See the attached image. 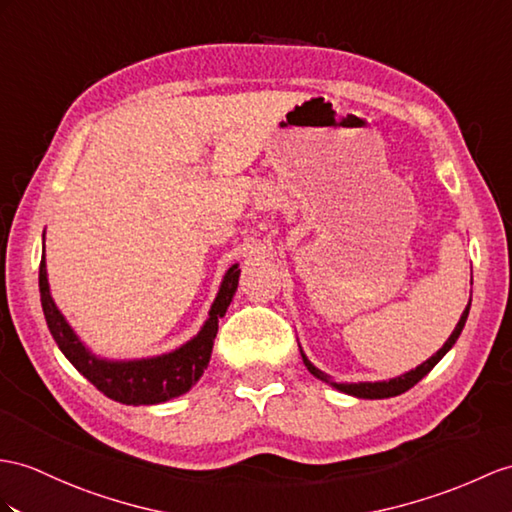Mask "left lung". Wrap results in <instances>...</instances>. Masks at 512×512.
I'll return each instance as SVG.
<instances>
[{
	"instance_id": "obj_1",
	"label": "left lung",
	"mask_w": 512,
	"mask_h": 512,
	"mask_svg": "<svg viewBox=\"0 0 512 512\" xmlns=\"http://www.w3.org/2000/svg\"><path fill=\"white\" fill-rule=\"evenodd\" d=\"M469 308H471V297H469L467 308L463 310V315H460V319H458V323H456L454 332L450 334V339H447V341L443 343L441 350L436 352V354H432L428 360H423V363H421L419 367L410 369V371L402 373V376H397V378L378 380V382H334V380H330V376H326V373H323L321 369H317L313 363H310L302 347H299V354H302V360H304V365L308 367V371L313 373L315 378H319L321 382H326V384L334 386L336 391L347 393V395H354V397H358V400H384V397H395V395L406 393L408 389H413V386H415L423 376H428V373L434 369V365L439 363V360H441L447 352H450L452 347H454V343L458 341V336H460V332H463L465 321H467V317H469Z\"/></svg>"
}]
</instances>
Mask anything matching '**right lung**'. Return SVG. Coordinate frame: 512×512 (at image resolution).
<instances>
[{
	"label": "right lung",
	"instance_id": "right-lung-1",
	"mask_svg": "<svg viewBox=\"0 0 512 512\" xmlns=\"http://www.w3.org/2000/svg\"><path fill=\"white\" fill-rule=\"evenodd\" d=\"M239 276V263H234L221 280L219 293L208 310V319L204 321L202 330L191 341L176 347L173 352L134 360H110L97 356L73 332L65 315L58 310L52 291H49L45 265V234L43 260L39 269V291L47 328L69 363L106 397H110V400L128 406H152L184 395L202 378L204 369L210 363V354H213L219 319L226 315L236 293V286H239Z\"/></svg>",
	"mask_w": 512,
	"mask_h": 512
}]
</instances>
